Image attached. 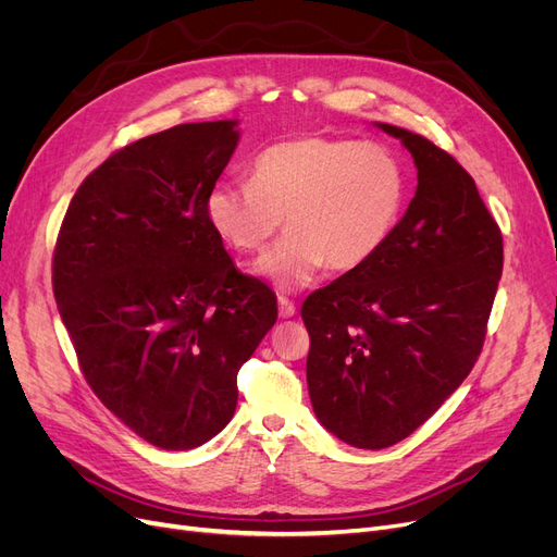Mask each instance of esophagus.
Segmentation results:
<instances>
[{
  "instance_id": "esophagus-1",
  "label": "esophagus",
  "mask_w": 557,
  "mask_h": 557,
  "mask_svg": "<svg viewBox=\"0 0 557 557\" xmlns=\"http://www.w3.org/2000/svg\"><path fill=\"white\" fill-rule=\"evenodd\" d=\"M277 310H280L282 319H292L296 314V305H294V300H289L286 296H280L277 298Z\"/></svg>"
}]
</instances>
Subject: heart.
Returning a JSON list of instances; mask_svg holds the SVG:
<instances>
[{
	"mask_svg": "<svg viewBox=\"0 0 557 557\" xmlns=\"http://www.w3.org/2000/svg\"><path fill=\"white\" fill-rule=\"evenodd\" d=\"M408 199V174L385 144L298 135L265 147L250 183H220L206 197V220L240 255L261 252L257 273L280 292L310 284L327 265L348 273L393 238Z\"/></svg>",
	"mask_w": 557,
	"mask_h": 557,
	"instance_id": "heart-1",
	"label": "heart"
}]
</instances>
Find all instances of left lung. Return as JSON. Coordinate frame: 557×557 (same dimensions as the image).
<instances>
[{"label":"left lung","mask_w":557,"mask_h":557,"mask_svg":"<svg viewBox=\"0 0 557 557\" xmlns=\"http://www.w3.org/2000/svg\"><path fill=\"white\" fill-rule=\"evenodd\" d=\"M418 188L383 250L302 302L307 387L339 441L383 449L424 424L470 374L503 275V234L472 176L389 123Z\"/></svg>","instance_id":"obj_1"}]
</instances>
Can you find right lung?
<instances>
[{"instance_id":"right-lung-1","label":"right lung","mask_w":557,"mask_h":557,"mask_svg":"<svg viewBox=\"0 0 557 557\" xmlns=\"http://www.w3.org/2000/svg\"><path fill=\"white\" fill-rule=\"evenodd\" d=\"M236 121L181 123L114 151L73 195L52 255L57 310L96 397L160 449L230 424L277 298L206 220Z\"/></svg>"}]
</instances>
